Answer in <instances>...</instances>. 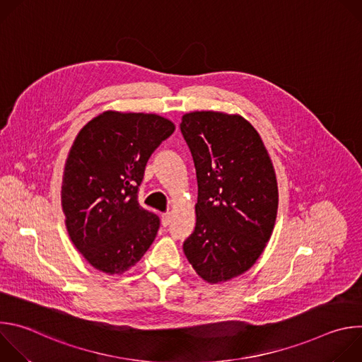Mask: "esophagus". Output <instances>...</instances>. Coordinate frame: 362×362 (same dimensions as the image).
Here are the masks:
<instances>
[{
    "mask_svg": "<svg viewBox=\"0 0 362 362\" xmlns=\"http://www.w3.org/2000/svg\"><path fill=\"white\" fill-rule=\"evenodd\" d=\"M170 221H172V215H170L169 212H166V214L162 215V225H163L165 228L170 225Z\"/></svg>",
    "mask_w": 362,
    "mask_h": 362,
    "instance_id": "1",
    "label": "esophagus"
}]
</instances>
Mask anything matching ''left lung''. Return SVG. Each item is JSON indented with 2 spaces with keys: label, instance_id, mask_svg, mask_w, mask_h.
<instances>
[{
  "label": "left lung",
  "instance_id": "left-lung-1",
  "mask_svg": "<svg viewBox=\"0 0 362 362\" xmlns=\"http://www.w3.org/2000/svg\"><path fill=\"white\" fill-rule=\"evenodd\" d=\"M180 132L197 177L196 226L183 250L204 281H229L256 262L272 235L275 170L261 136L238 115L187 113Z\"/></svg>",
  "mask_w": 362,
  "mask_h": 362
}]
</instances>
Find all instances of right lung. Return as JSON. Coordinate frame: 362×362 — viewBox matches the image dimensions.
Here are the masks:
<instances>
[{
  "mask_svg": "<svg viewBox=\"0 0 362 362\" xmlns=\"http://www.w3.org/2000/svg\"><path fill=\"white\" fill-rule=\"evenodd\" d=\"M173 132L158 115L105 112L77 134L62 206L71 242L95 269L126 272L156 238L160 219L141 208L137 193L151 153Z\"/></svg>",
  "mask_w": 362,
  "mask_h": 362,
  "instance_id": "add662e5",
  "label": "right lung"
}]
</instances>
